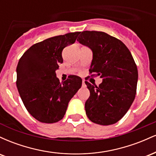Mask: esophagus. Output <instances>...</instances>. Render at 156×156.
<instances>
[{
    "mask_svg": "<svg viewBox=\"0 0 156 156\" xmlns=\"http://www.w3.org/2000/svg\"><path fill=\"white\" fill-rule=\"evenodd\" d=\"M82 87H86L85 80H83V82H82Z\"/></svg>",
    "mask_w": 156,
    "mask_h": 156,
    "instance_id": "34e87169",
    "label": "esophagus"
}]
</instances>
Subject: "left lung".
I'll return each instance as SVG.
<instances>
[{
	"label": "left lung",
	"mask_w": 156,
	"mask_h": 156,
	"mask_svg": "<svg viewBox=\"0 0 156 156\" xmlns=\"http://www.w3.org/2000/svg\"><path fill=\"white\" fill-rule=\"evenodd\" d=\"M77 41L92 51L89 73L103 78L99 87L85 81L90 92L86 114L96 124H114L135 99L138 70L133 56L122 41L105 32L82 31Z\"/></svg>",
	"instance_id": "obj_1"
}]
</instances>
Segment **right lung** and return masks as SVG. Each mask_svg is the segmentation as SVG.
<instances>
[{"mask_svg":"<svg viewBox=\"0 0 156 156\" xmlns=\"http://www.w3.org/2000/svg\"><path fill=\"white\" fill-rule=\"evenodd\" d=\"M79 34L44 39L28 48L20 58L16 70L20 96L27 111L41 122L61 120L69 101L81 87L80 77L71 76L60 83L55 74L63 62L62 51L74 43Z\"/></svg>","mask_w":156,"mask_h":156,"instance_id":"obj_1","label":"right lung"}]
</instances>
